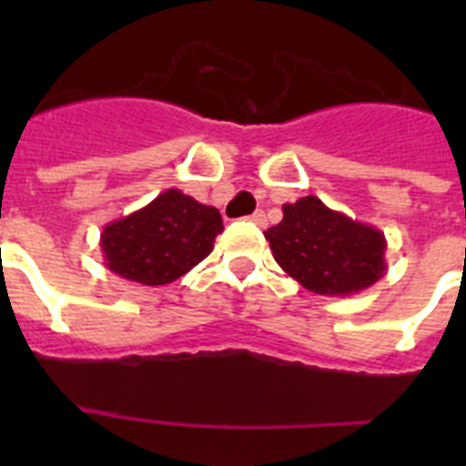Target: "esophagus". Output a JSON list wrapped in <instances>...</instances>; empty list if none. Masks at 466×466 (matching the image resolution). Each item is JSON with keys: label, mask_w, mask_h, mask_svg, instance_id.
<instances>
[{"label": "esophagus", "mask_w": 466, "mask_h": 466, "mask_svg": "<svg viewBox=\"0 0 466 466\" xmlns=\"http://www.w3.org/2000/svg\"><path fill=\"white\" fill-rule=\"evenodd\" d=\"M249 219H252L257 226H266V214H263L261 209H257V212H254Z\"/></svg>", "instance_id": "obj_1"}]
</instances>
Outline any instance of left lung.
Returning <instances> with one entry per match:
<instances>
[{
	"mask_svg": "<svg viewBox=\"0 0 466 466\" xmlns=\"http://www.w3.org/2000/svg\"><path fill=\"white\" fill-rule=\"evenodd\" d=\"M263 236L279 268L315 294H360L387 270L385 233L327 208L317 196L282 205V221Z\"/></svg>",
	"mask_w": 466,
	"mask_h": 466,
	"instance_id": "8db88e82",
	"label": "left lung"
}]
</instances>
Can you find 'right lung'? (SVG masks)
Instances as JSON below:
<instances>
[{"label":"right lung","instance_id":"obj_1","mask_svg":"<svg viewBox=\"0 0 466 466\" xmlns=\"http://www.w3.org/2000/svg\"><path fill=\"white\" fill-rule=\"evenodd\" d=\"M224 230L217 208L167 188L149 205L102 228L105 266L118 278L158 287L198 266Z\"/></svg>","mask_w":466,"mask_h":466}]
</instances>
